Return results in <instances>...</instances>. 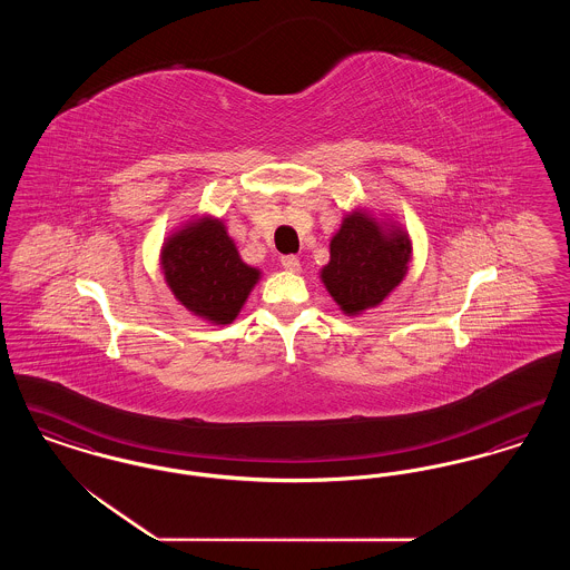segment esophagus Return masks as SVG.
<instances>
[{"instance_id": "obj_1", "label": "esophagus", "mask_w": 570, "mask_h": 570, "mask_svg": "<svg viewBox=\"0 0 570 570\" xmlns=\"http://www.w3.org/2000/svg\"><path fill=\"white\" fill-rule=\"evenodd\" d=\"M282 267L291 273L301 272V263H298L297 256H282Z\"/></svg>"}]
</instances>
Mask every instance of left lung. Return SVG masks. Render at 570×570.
<instances>
[{
  "instance_id": "left-lung-1",
  "label": "left lung",
  "mask_w": 570,
  "mask_h": 570,
  "mask_svg": "<svg viewBox=\"0 0 570 570\" xmlns=\"http://www.w3.org/2000/svg\"><path fill=\"white\" fill-rule=\"evenodd\" d=\"M328 249L331 258L321 279L346 316L379 307L402 284L412 258L406 230L372 216L365 207L342 217Z\"/></svg>"
}]
</instances>
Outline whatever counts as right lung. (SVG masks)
Instances as JSON below:
<instances>
[{
  "instance_id": "add662e5",
  "label": "right lung",
  "mask_w": 570,
  "mask_h": 570,
  "mask_svg": "<svg viewBox=\"0 0 570 570\" xmlns=\"http://www.w3.org/2000/svg\"><path fill=\"white\" fill-rule=\"evenodd\" d=\"M166 286L194 316L230 325L261 272L245 265L219 217H191L164 239L160 252Z\"/></svg>"
}]
</instances>
